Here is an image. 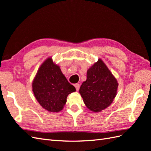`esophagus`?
Instances as JSON below:
<instances>
[{
  "label": "esophagus",
  "mask_w": 151,
  "mask_h": 151,
  "mask_svg": "<svg viewBox=\"0 0 151 151\" xmlns=\"http://www.w3.org/2000/svg\"><path fill=\"white\" fill-rule=\"evenodd\" d=\"M75 87H76V89L77 91H78V90H79V89H80V85H79V84H78V83L75 84Z\"/></svg>",
  "instance_id": "1"
}]
</instances>
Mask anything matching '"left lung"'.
Masks as SVG:
<instances>
[{"label": "left lung", "mask_w": 151, "mask_h": 151, "mask_svg": "<svg viewBox=\"0 0 151 151\" xmlns=\"http://www.w3.org/2000/svg\"><path fill=\"white\" fill-rule=\"evenodd\" d=\"M118 83L107 65L99 58L87 71V80L79 93L86 107L99 113L113 103L117 94Z\"/></svg>", "instance_id": "1"}]
</instances>
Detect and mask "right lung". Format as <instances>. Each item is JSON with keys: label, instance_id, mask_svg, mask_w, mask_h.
I'll list each match as a JSON object with an SVG mask.
<instances>
[{"label": "right lung", "instance_id": "right-lung-1", "mask_svg": "<svg viewBox=\"0 0 151 151\" xmlns=\"http://www.w3.org/2000/svg\"><path fill=\"white\" fill-rule=\"evenodd\" d=\"M32 91L44 109L58 113L64 108L68 96L76 89L68 81L60 66L49 57L38 69L32 82Z\"/></svg>", "mask_w": 151, "mask_h": 151}]
</instances>
